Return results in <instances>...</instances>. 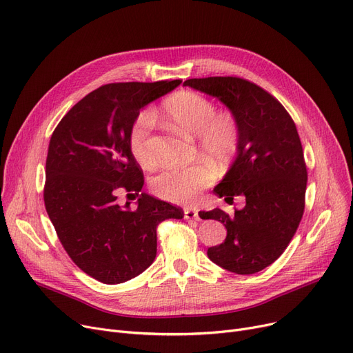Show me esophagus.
<instances>
[{"instance_id":"34e87169","label":"esophagus","mask_w":353,"mask_h":353,"mask_svg":"<svg viewBox=\"0 0 353 353\" xmlns=\"http://www.w3.org/2000/svg\"><path fill=\"white\" fill-rule=\"evenodd\" d=\"M184 219H199V210L193 209V208H186L184 209Z\"/></svg>"}]
</instances>
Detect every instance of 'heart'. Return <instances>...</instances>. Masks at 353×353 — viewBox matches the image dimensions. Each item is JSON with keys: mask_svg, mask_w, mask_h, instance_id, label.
Wrapping results in <instances>:
<instances>
[{"mask_svg": "<svg viewBox=\"0 0 353 353\" xmlns=\"http://www.w3.org/2000/svg\"><path fill=\"white\" fill-rule=\"evenodd\" d=\"M164 116L179 132L199 137L200 150L216 161H228L239 144V125L230 113H217L216 105L194 91H180L163 105ZM156 119L152 111H143L134 120L128 134L133 157L141 165H152L154 156L150 150V133ZM214 169L200 161L189 167H167L153 179L157 196L176 203L193 201L200 190L213 181Z\"/></svg>", "mask_w": 353, "mask_h": 353, "instance_id": "heart-1", "label": "heart"}]
</instances>
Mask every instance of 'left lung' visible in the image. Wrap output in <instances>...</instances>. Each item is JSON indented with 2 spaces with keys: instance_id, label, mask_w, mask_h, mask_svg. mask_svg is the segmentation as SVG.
Listing matches in <instances>:
<instances>
[{
  "instance_id": "obj_1",
  "label": "left lung",
  "mask_w": 353,
  "mask_h": 353,
  "mask_svg": "<svg viewBox=\"0 0 353 353\" xmlns=\"http://www.w3.org/2000/svg\"><path fill=\"white\" fill-rule=\"evenodd\" d=\"M184 85L225 104L239 125L236 157L213 189L243 209L203 212L228 230L221 245L208 249L213 263L237 274H253L279 257L298 229L305 209L307 172L298 130L285 107L268 91L237 77L192 79Z\"/></svg>"
}]
</instances>
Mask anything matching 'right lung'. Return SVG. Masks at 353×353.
<instances>
[{
  "label": "right lung",
  "mask_w": 353,
  "mask_h": 353,
  "mask_svg": "<svg viewBox=\"0 0 353 353\" xmlns=\"http://www.w3.org/2000/svg\"><path fill=\"white\" fill-rule=\"evenodd\" d=\"M180 80L107 84L80 100L59 123L46 161L44 203L61 245L84 273L105 285L127 282L150 266L156 228L181 209L141 193L137 208L117 192H141L143 172L128 134L140 111Z\"/></svg>",
  "instance_id": "obj_1"
}]
</instances>
